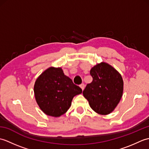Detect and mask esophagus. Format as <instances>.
Instances as JSON below:
<instances>
[{
  "instance_id": "34e87169",
  "label": "esophagus",
  "mask_w": 149,
  "mask_h": 149,
  "mask_svg": "<svg viewBox=\"0 0 149 149\" xmlns=\"http://www.w3.org/2000/svg\"><path fill=\"white\" fill-rule=\"evenodd\" d=\"M80 87L81 88V89L83 90L84 89V87H85V85H84V84H83H83H81L80 85Z\"/></svg>"
}]
</instances>
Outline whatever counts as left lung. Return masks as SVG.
I'll list each match as a JSON object with an SVG mask.
<instances>
[{
    "label": "left lung",
    "mask_w": 149,
    "mask_h": 149,
    "mask_svg": "<svg viewBox=\"0 0 149 149\" xmlns=\"http://www.w3.org/2000/svg\"><path fill=\"white\" fill-rule=\"evenodd\" d=\"M90 75L93 81L86 85L83 95L94 111L100 115L109 114L122 96L123 83L121 75L106 63L93 66Z\"/></svg>",
    "instance_id": "obj_1"
}]
</instances>
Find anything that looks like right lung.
<instances>
[{
  "mask_svg": "<svg viewBox=\"0 0 149 149\" xmlns=\"http://www.w3.org/2000/svg\"><path fill=\"white\" fill-rule=\"evenodd\" d=\"M34 92L43 112L58 117L67 111L73 98L81 93L82 89L66 76L61 68L50 67L36 79Z\"/></svg>",
  "mask_w": 149,
  "mask_h": 149,
  "instance_id": "obj_1",
  "label": "right lung"
}]
</instances>
